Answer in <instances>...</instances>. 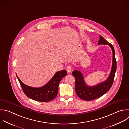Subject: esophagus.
Segmentation results:
<instances>
[{
    "label": "esophagus",
    "instance_id": "obj_1",
    "mask_svg": "<svg viewBox=\"0 0 129 129\" xmlns=\"http://www.w3.org/2000/svg\"><path fill=\"white\" fill-rule=\"evenodd\" d=\"M66 70H67V71L68 73L71 72L72 71V67H71V66H70V65L67 66L66 67Z\"/></svg>",
    "mask_w": 129,
    "mask_h": 129
}]
</instances>
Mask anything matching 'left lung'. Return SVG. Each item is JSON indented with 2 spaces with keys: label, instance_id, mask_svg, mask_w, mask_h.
Masks as SVG:
<instances>
[{
  "label": "left lung",
  "instance_id": "8db88e82",
  "mask_svg": "<svg viewBox=\"0 0 129 129\" xmlns=\"http://www.w3.org/2000/svg\"><path fill=\"white\" fill-rule=\"evenodd\" d=\"M98 45H107L111 48L112 51V65L110 73L107 79L94 86H88L85 83L82 74L80 71L75 70L72 74L75 79V92L80 99L90 101L96 99L106 93L112 87L116 70V61L115 57V52L113 46L100 35Z\"/></svg>",
  "mask_w": 129,
  "mask_h": 129
}]
</instances>
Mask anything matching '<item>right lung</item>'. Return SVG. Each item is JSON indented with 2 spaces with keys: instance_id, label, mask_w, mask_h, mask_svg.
<instances>
[{
  "instance_id": "obj_1",
  "label": "right lung",
  "mask_w": 129,
  "mask_h": 129,
  "mask_svg": "<svg viewBox=\"0 0 129 129\" xmlns=\"http://www.w3.org/2000/svg\"><path fill=\"white\" fill-rule=\"evenodd\" d=\"M65 70L56 72L51 79L44 86L33 88L25 84L18 77V80L25 95L29 98L40 102L50 101L56 98L58 92L59 84L65 76L67 75Z\"/></svg>"
}]
</instances>
